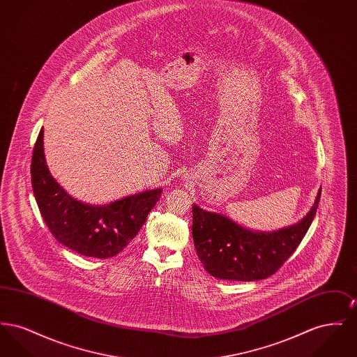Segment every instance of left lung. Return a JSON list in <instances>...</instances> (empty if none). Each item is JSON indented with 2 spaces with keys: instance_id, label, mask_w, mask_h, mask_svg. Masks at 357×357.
Masks as SVG:
<instances>
[{
  "instance_id": "obj_1",
  "label": "left lung",
  "mask_w": 357,
  "mask_h": 357,
  "mask_svg": "<svg viewBox=\"0 0 357 357\" xmlns=\"http://www.w3.org/2000/svg\"><path fill=\"white\" fill-rule=\"evenodd\" d=\"M321 188L301 221L274 231L248 229L192 204V239L204 271L229 281H258L277 272L294 253L313 221Z\"/></svg>"
}]
</instances>
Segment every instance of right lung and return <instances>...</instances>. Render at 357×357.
<instances>
[{"mask_svg":"<svg viewBox=\"0 0 357 357\" xmlns=\"http://www.w3.org/2000/svg\"><path fill=\"white\" fill-rule=\"evenodd\" d=\"M31 174L36 202L52 236L70 250L93 258L120 253L136 237L163 191L146 190L105 204L73 198L48 169L44 128L34 144Z\"/></svg>","mask_w":357,"mask_h":357,"instance_id":"add662e5","label":"right lung"}]
</instances>
